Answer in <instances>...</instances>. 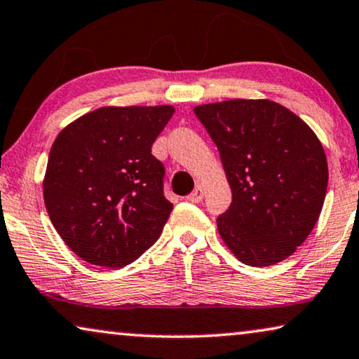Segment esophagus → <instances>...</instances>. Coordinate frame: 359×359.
Here are the masks:
<instances>
[{"label":"esophagus","instance_id":"obj_1","mask_svg":"<svg viewBox=\"0 0 359 359\" xmlns=\"http://www.w3.org/2000/svg\"><path fill=\"white\" fill-rule=\"evenodd\" d=\"M187 200L191 201V203H200V201L203 200V189L198 185L189 196H187Z\"/></svg>","mask_w":359,"mask_h":359}]
</instances>
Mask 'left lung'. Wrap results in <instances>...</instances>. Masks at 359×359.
Masks as SVG:
<instances>
[{"label":"left lung","mask_w":359,"mask_h":359,"mask_svg":"<svg viewBox=\"0 0 359 359\" xmlns=\"http://www.w3.org/2000/svg\"><path fill=\"white\" fill-rule=\"evenodd\" d=\"M194 112L218 146L232 191L229 210L216 219L221 239L245 265L287 259L324 206L329 165L320 140L269 99L223 100Z\"/></svg>","instance_id":"obj_1"}]
</instances>
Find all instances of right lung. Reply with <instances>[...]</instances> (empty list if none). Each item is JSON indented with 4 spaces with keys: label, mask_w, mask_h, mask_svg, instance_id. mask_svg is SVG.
<instances>
[{
    "label": "right lung",
    "mask_w": 359,
    "mask_h": 359,
    "mask_svg": "<svg viewBox=\"0 0 359 359\" xmlns=\"http://www.w3.org/2000/svg\"><path fill=\"white\" fill-rule=\"evenodd\" d=\"M172 105L100 107L55 138L43 177L53 228L88 264L120 269L158 241L172 203L151 146Z\"/></svg>",
    "instance_id": "1"
}]
</instances>
